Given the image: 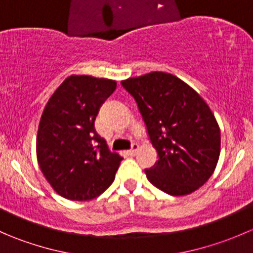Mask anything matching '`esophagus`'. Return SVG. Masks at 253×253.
<instances>
[{"instance_id":"esophagus-1","label":"esophagus","mask_w":253,"mask_h":253,"mask_svg":"<svg viewBox=\"0 0 253 253\" xmlns=\"http://www.w3.org/2000/svg\"><path fill=\"white\" fill-rule=\"evenodd\" d=\"M139 149V145L137 144V143H133V144H132V147H131V149L128 150V154L129 155H136V153H137V150Z\"/></svg>"}]
</instances>
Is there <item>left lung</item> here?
<instances>
[{"label":"left lung","mask_w":253,"mask_h":253,"mask_svg":"<svg viewBox=\"0 0 253 253\" xmlns=\"http://www.w3.org/2000/svg\"><path fill=\"white\" fill-rule=\"evenodd\" d=\"M136 100L158 162L145 169L148 180L171 196L203 186L220 154V129L209 106L180 78L150 72L121 82Z\"/></svg>","instance_id":"left-lung-1"}]
</instances>
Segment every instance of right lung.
<instances>
[{
  "label": "right lung",
  "instance_id": "1",
  "mask_svg": "<svg viewBox=\"0 0 253 253\" xmlns=\"http://www.w3.org/2000/svg\"><path fill=\"white\" fill-rule=\"evenodd\" d=\"M116 82L71 76L48 99L37 137V157L53 190L71 201L98 197L115 180L122 158L94 128Z\"/></svg>",
  "mask_w": 253,
  "mask_h": 253
}]
</instances>
